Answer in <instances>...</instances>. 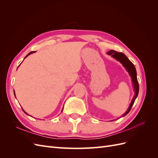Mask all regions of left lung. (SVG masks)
Instances as JSON below:
<instances>
[{"label": "left lung", "instance_id": "left-lung-1", "mask_svg": "<svg viewBox=\"0 0 158 158\" xmlns=\"http://www.w3.org/2000/svg\"><path fill=\"white\" fill-rule=\"evenodd\" d=\"M107 54L109 55H111L113 58L118 60L119 62H120V63H121L123 64V65L126 68L127 70L128 71V73H129V74H130V76L132 78V83L134 85V89H135V95L132 100L130 106H129L127 111L123 115V116H125L126 114H127L129 113V111H131L133 104H134V103H135V99L138 96V92H139V85H138V82L137 80L136 70L135 65L133 64L132 62L129 60L127 57V56L125 54H123V52H117V51H115L114 50H111L107 52Z\"/></svg>", "mask_w": 158, "mask_h": 158}]
</instances>
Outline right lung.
I'll use <instances>...</instances> for the list:
<instances>
[{
	"label": "right lung",
	"mask_w": 158,
	"mask_h": 158,
	"mask_svg": "<svg viewBox=\"0 0 158 158\" xmlns=\"http://www.w3.org/2000/svg\"><path fill=\"white\" fill-rule=\"evenodd\" d=\"M33 52H35V51H31V52H29V53H28V54H27V55L26 56V57H25V58H26V57H27V56L28 55H30V54H31V53H33ZM14 95H15V93H14ZM22 110H23V109H22ZM23 112H24V113H25L26 114H27V113H26V112H25L24 111H23ZM62 111H63V110H62Z\"/></svg>",
	"instance_id": "right-lung-1"
}]
</instances>
